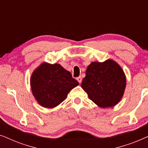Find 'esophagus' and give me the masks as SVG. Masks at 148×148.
Masks as SVG:
<instances>
[{"instance_id":"34e87169","label":"esophagus","mask_w":148,"mask_h":148,"mask_svg":"<svg viewBox=\"0 0 148 148\" xmlns=\"http://www.w3.org/2000/svg\"><path fill=\"white\" fill-rule=\"evenodd\" d=\"M77 82L79 83V84H81V83H82V77H78L77 78Z\"/></svg>"}]
</instances>
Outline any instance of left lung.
Segmentation results:
<instances>
[{"mask_svg": "<svg viewBox=\"0 0 148 148\" xmlns=\"http://www.w3.org/2000/svg\"><path fill=\"white\" fill-rule=\"evenodd\" d=\"M81 86L97 106L110 108L123 98L126 76L121 66L112 59L92 62L87 68Z\"/></svg>", "mask_w": 148, "mask_h": 148, "instance_id": "obj_1", "label": "left lung"}]
</instances>
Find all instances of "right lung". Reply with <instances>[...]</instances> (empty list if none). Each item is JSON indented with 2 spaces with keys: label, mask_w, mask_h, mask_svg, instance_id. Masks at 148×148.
<instances>
[{
  "label": "right lung",
  "mask_w": 148,
  "mask_h": 148,
  "mask_svg": "<svg viewBox=\"0 0 148 148\" xmlns=\"http://www.w3.org/2000/svg\"><path fill=\"white\" fill-rule=\"evenodd\" d=\"M78 85L71 73L57 63L42 62L30 77L33 96L40 106L47 108L58 106Z\"/></svg>",
  "instance_id": "1"
}]
</instances>
